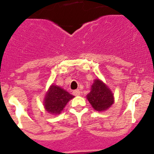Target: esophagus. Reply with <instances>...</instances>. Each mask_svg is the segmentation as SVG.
Segmentation results:
<instances>
[{"label":"esophagus","instance_id":"1","mask_svg":"<svg viewBox=\"0 0 154 154\" xmlns=\"http://www.w3.org/2000/svg\"><path fill=\"white\" fill-rule=\"evenodd\" d=\"M73 94L74 96H80V90H78V89H77V90H74L73 91Z\"/></svg>","mask_w":154,"mask_h":154}]
</instances>
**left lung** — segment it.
Instances as JSON below:
<instances>
[{"label":"left lung","instance_id":"1","mask_svg":"<svg viewBox=\"0 0 154 154\" xmlns=\"http://www.w3.org/2000/svg\"><path fill=\"white\" fill-rule=\"evenodd\" d=\"M93 108L96 111L107 110L114 103V96L110 89L99 79H96L91 85V92L86 96Z\"/></svg>","mask_w":154,"mask_h":154}]
</instances>
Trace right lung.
<instances>
[{
  "instance_id": "add662e5",
  "label": "right lung",
  "mask_w": 154,
  "mask_h": 154,
  "mask_svg": "<svg viewBox=\"0 0 154 154\" xmlns=\"http://www.w3.org/2000/svg\"><path fill=\"white\" fill-rule=\"evenodd\" d=\"M74 97L59 86L52 85L45 95L44 105L45 109L50 114H60L69 101Z\"/></svg>"
}]
</instances>
